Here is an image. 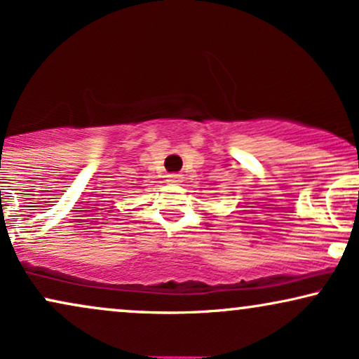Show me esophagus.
<instances>
[{
    "mask_svg": "<svg viewBox=\"0 0 359 359\" xmlns=\"http://www.w3.org/2000/svg\"><path fill=\"white\" fill-rule=\"evenodd\" d=\"M168 181H170V183H180L181 176L180 175H168Z\"/></svg>",
    "mask_w": 359,
    "mask_h": 359,
    "instance_id": "34e87169",
    "label": "esophagus"
}]
</instances>
